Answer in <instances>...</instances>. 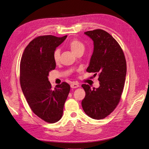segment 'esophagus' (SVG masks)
<instances>
[{"label":"esophagus","instance_id":"1","mask_svg":"<svg viewBox=\"0 0 149 149\" xmlns=\"http://www.w3.org/2000/svg\"><path fill=\"white\" fill-rule=\"evenodd\" d=\"M79 84H77V83H75V82H73L72 84L70 85V87L72 88H77L79 87Z\"/></svg>","mask_w":149,"mask_h":149}]
</instances>
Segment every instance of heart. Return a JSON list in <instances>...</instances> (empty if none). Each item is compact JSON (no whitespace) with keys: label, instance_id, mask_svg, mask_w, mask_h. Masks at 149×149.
I'll list each match as a JSON object with an SVG mask.
<instances>
[{"label":"heart","instance_id":"obj_1","mask_svg":"<svg viewBox=\"0 0 149 149\" xmlns=\"http://www.w3.org/2000/svg\"><path fill=\"white\" fill-rule=\"evenodd\" d=\"M68 46L71 50H72V52L75 54H76V53H77L80 51H84L85 48V46L82 42L76 39H74L71 40L69 42ZM60 53L61 51L59 48H58L54 49L53 57L55 62H59L60 58Z\"/></svg>","mask_w":149,"mask_h":149}]
</instances>
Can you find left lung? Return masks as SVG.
I'll return each instance as SVG.
<instances>
[{"label": "left lung", "instance_id": "8db88e82", "mask_svg": "<svg viewBox=\"0 0 149 149\" xmlns=\"http://www.w3.org/2000/svg\"><path fill=\"white\" fill-rule=\"evenodd\" d=\"M93 41L94 49L87 72L99 74L100 87L82 84L86 96L82 107L89 117L102 119L115 109L124 87L127 65L121 47L111 35L97 29L84 33Z\"/></svg>", "mask_w": 149, "mask_h": 149}]
</instances>
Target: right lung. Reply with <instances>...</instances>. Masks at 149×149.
Returning <instances> with one entry per match:
<instances>
[{"label":"right lung","mask_w":149,"mask_h":149,"mask_svg":"<svg viewBox=\"0 0 149 149\" xmlns=\"http://www.w3.org/2000/svg\"><path fill=\"white\" fill-rule=\"evenodd\" d=\"M67 36H40L25 48L20 65V83L23 93L35 115L48 123L61 119L70 86L63 82L52 89L48 76L56 68L54 49Z\"/></svg>","instance_id":"obj_1"}]
</instances>
